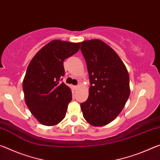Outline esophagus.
<instances>
[{
  "label": "esophagus",
  "mask_w": 160,
  "mask_h": 160,
  "mask_svg": "<svg viewBox=\"0 0 160 160\" xmlns=\"http://www.w3.org/2000/svg\"><path fill=\"white\" fill-rule=\"evenodd\" d=\"M78 88V85H76V86H74V89L75 90H77V89Z\"/></svg>",
  "instance_id": "esophagus-1"
}]
</instances>
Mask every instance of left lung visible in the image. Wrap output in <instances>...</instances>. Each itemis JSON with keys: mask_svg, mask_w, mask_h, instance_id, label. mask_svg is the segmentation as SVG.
Masks as SVG:
<instances>
[{"mask_svg": "<svg viewBox=\"0 0 160 160\" xmlns=\"http://www.w3.org/2000/svg\"><path fill=\"white\" fill-rule=\"evenodd\" d=\"M80 46L90 83L88 98L80 104L83 117L92 126H105L117 117L128 99V70L118 54L101 40H88Z\"/></svg>", "mask_w": 160, "mask_h": 160, "instance_id": "8db88e82", "label": "left lung"}]
</instances>
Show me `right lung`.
Here are the masks:
<instances>
[{
  "label": "right lung",
  "instance_id": "obj_1",
  "mask_svg": "<svg viewBox=\"0 0 160 160\" xmlns=\"http://www.w3.org/2000/svg\"><path fill=\"white\" fill-rule=\"evenodd\" d=\"M80 44L53 40L38 51L29 64L22 83L25 103L43 125L55 126L66 116L72 92L61 82L63 61L79 51Z\"/></svg>",
  "mask_w": 160,
  "mask_h": 160
}]
</instances>
